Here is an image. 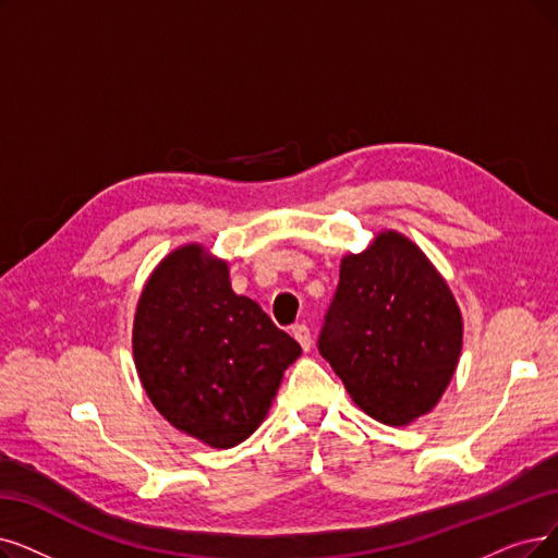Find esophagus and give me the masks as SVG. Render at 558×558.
Listing matches in <instances>:
<instances>
[{
  "label": "esophagus",
  "instance_id": "esophagus-1",
  "mask_svg": "<svg viewBox=\"0 0 558 558\" xmlns=\"http://www.w3.org/2000/svg\"><path fill=\"white\" fill-rule=\"evenodd\" d=\"M291 333L295 337V341L302 345V350H304V352L311 348V343H314V341H311V331H308V327H306V325H302V323H300V325H293Z\"/></svg>",
  "mask_w": 558,
  "mask_h": 558
}]
</instances>
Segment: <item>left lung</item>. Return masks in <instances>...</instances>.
I'll return each instance as SVG.
<instances>
[{"mask_svg": "<svg viewBox=\"0 0 558 558\" xmlns=\"http://www.w3.org/2000/svg\"><path fill=\"white\" fill-rule=\"evenodd\" d=\"M460 348V308L414 242L389 231L341 260L318 350L368 416L405 426L430 412Z\"/></svg>", "mask_w": 558, "mask_h": 558, "instance_id": "obj_1", "label": "left lung"}]
</instances>
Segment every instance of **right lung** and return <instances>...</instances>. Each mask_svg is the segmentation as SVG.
I'll return each instance as SVG.
<instances>
[{
	"label": "right lung",
	"instance_id": "1",
	"mask_svg": "<svg viewBox=\"0 0 558 558\" xmlns=\"http://www.w3.org/2000/svg\"><path fill=\"white\" fill-rule=\"evenodd\" d=\"M140 380L173 428L215 449L247 439L302 348L198 244L175 250L140 298L132 329Z\"/></svg>",
	"mask_w": 558,
	"mask_h": 558
}]
</instances>
